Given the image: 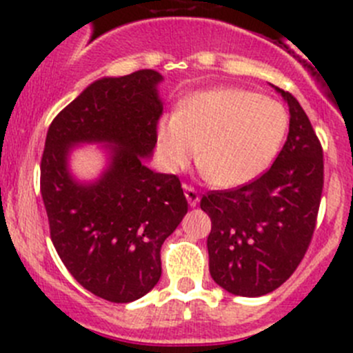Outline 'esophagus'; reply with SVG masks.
<instances>
[{
  "instance_id": "1",
  "label": "esophagus",
  "mask_w": 353,
  "mask_h": 353,
  "mask_svg": "<svg viewBox=\"0 0 353 353\" xmlns=\"http://www.w3.org/2000/svg\"><path fill=\"white\" fill-rule=\"evenodd\" d=\"M184 194H186V199H188V203H190L191 206H196L198 205V201H199V194H198V191L194 190L193 186H190V184H184Z\"/></svg>"
}]
</instances>
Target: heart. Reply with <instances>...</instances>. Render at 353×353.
Masks as SVG:
<instances>
[{
	"label": "heart",
	"instance_id": "obj_1",
	"mask_svg": "<svg viewBox=\"0 0 353 353\" xmlns=\"http://www.w3.org/2000/svg\"><path fill=\"white\" fill-rule=\"evenodd\" d=\"M288 128L280 102L244 88L219 87L184 99L157 124V155L170 172L198 163L216 186L232 188L268 169Z\"/></svg>",
	"mask_w": 353,
	"mask_h": 353
}]
</instances>
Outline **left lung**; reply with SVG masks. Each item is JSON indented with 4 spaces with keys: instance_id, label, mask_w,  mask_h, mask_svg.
Masks as SVG:
<instances>
[{
    "instance_id": "obj_1",
    "label": "left lung",
    "mask_w": 353,
    "mask_h": 353,
    "mask_svg": "<svg viewBox=\"0 0 353 353\" xmlns=\"http://www.w3.org/2000/svg\"><path fill=\"white\" fill-rule=\"evenodd\" d=\"M290 112L287 141L265 174L201 198L212 220L210 275L227 292L259 297L279 288L304 258L323 193V148L297 99L275 87Z\"/></svg>"
}]
</instances>
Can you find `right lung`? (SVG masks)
Returning a JSON list of instances; mask_svg holds the SVG:
<instances>
[{
  "label": "right lung",
  "instance_id": "right-lung-1",
  "mask_svg": "<svg viewBox=\"0 0 353 353\" xmlns=\"http://www.w3.org/2000/svg\"><path fill=\"white\" fill-rule=\"evenodd\" d=\"M162 74L140 70L88 85L51 123L41 160V194L51 241L81 287L109 302L143 297L162 275L160 248L188 213L179 177L154 172L162 116ZM80 143L110 147V165L94 183L69 174Z\"/></svg>",
  "mask_w": 353,
  "mask_h": 353
}]
</instances>
